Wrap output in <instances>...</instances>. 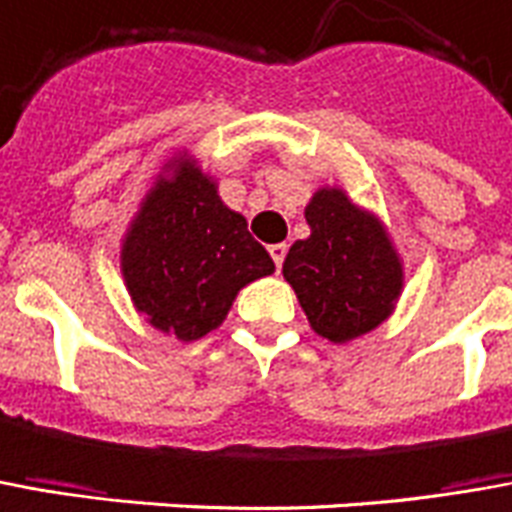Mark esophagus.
I'll return each instance as SVG.
<instances>
[{"label": "esophagus", "mask_w": 512, "mask_h": 512, "mask_svg": "<svg viewBox=\"0 0 512 512\" xmlns=\"http://www.w3.org/2000/svg\"><path fill=\"white\" fill-rule=\"evenodd\" d=\"M268 255H271V260H274V266L282 268V263H285V255H288V246L285 244L268 246Z\"/></svg>", "instance_id": "esophagus-1"}]
</instances>
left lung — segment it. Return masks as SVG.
I'll list each match as a JSON object with an SVG mask.
<instances>
[{
  "instance_id": "obj_1",
  "label": "left lung",
  "mask_w": 512,
  "mask_h": 512,
  "mask_svg": "<svg viewBox=\"0 0 512 512\" xmlns=\"http://www.w3.org/2000/svg\"><path fill=\"white\" fill-rule=\"evenodd\" d=\"M305 219L310 238L291 246L282 274L318 335L352 341L391 313L402 288L399 257L380 221L343 191H318Z\"/></svg>"
}]
</instances>
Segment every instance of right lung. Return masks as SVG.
I'll list each match as a JSON object with an SVG mask.
<instances>
[{"instance_id": "1", "label": "right lung", "mask_w": 512, "mask_h": 512, "mask_svg": "<svg viewBox=\"0 0 512 512\" xmlns=\"http://www.w3.org/2000/svg\"><path fill=\"white\" fill-rule=\"evenodd\" d=\"M135 307L157 330L196 341L216 330L235 293L274 271V260L191 163L146 196L121 252Z\"/></svg>"}]
</instances>
